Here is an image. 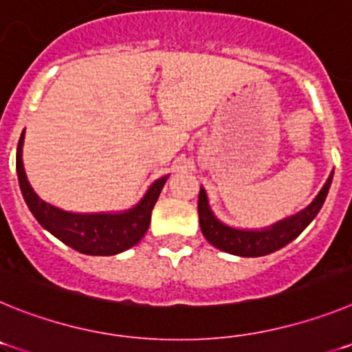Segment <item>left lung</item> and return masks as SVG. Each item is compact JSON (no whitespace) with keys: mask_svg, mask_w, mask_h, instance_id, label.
<instances>
[{"mask_svg":"<svg viewBox=\"0 0 352 352\" xmlns=\"http://www.w3.org/2000/svg\"><path fill=\"white\" fill-rule=\"evenodd\" d=\"M331 179H333V170L326 179L321 192L305 210L298 211L296 214H291L284 220H278L273 226L261 227V229H238V227L223 223L213 213L206 190H204V186H201L197 203L199 226H201L204 238L219 250L239 257L268 256L272 252L280 250L282 247L291 243L292 239H296L305 231V227L316 219V214L324 204L326 195L331 186Z\"/></svg>","mask_w":352,"mask_h":352,"instance_id":"left-lung-1","label":"left lung"}]
</instances>
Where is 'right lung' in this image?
<instances>
[{
	"label": "right lung",
	"mask_w": 352,
	"mask_h": 352,
	"mask_svg": "<svg viewBox=\"0 0 352 352\" xmlns=\"http://www.w3.org/2000/svg\"><path fill=\"white\" fill-rule=\"evenodd\" d=\"M24 130L17 144V178L23 197L40 226L74 250L86 256H116L129 250L144 238L151 222V210L157 203L167 176L155 179L135 206L123 211L76 213L43 201L28 182L23 162Z\"/></svg>",
	"instance_id": "add662e5"
}]
</instances>
